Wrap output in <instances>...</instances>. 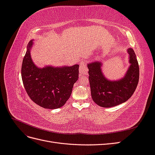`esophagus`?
Masks as SVG:
<instances>
[{"label": "esophagus", "instance_id": "34e87169", "mask_svg": "<svg viewBox=\"0 0 155 155\" xmlns=\"http://www.w3.org/2000/svg\"><path fill=\"white\" fill-rule=\"evenodd\" d=\"M87 62L85 60L81 61V62L80 63V64H79V66H80V67H79V72H80V74H87L88 68L87 67Z\"/></svg>", "mask_w": 155, "mask_h": 155}]
</instances>
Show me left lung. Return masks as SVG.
Instances as JSON below:
<instances>
[{
    "instance_id": "obj_1",
    "label": "left lung",
    "mask_w": 155,
    "mask_h": 155,
    "mask_svg": "<svg viewBox=\"0 0 155 155\" xmlns=\"http://www.w3.org/2000/svg\"><path fill=\"white\" fill-rule=\"evenodd\" d=\"M130 67L125 76L119 80L107 79L101 71V63H88L89 83L93 101L102 107L123 104L132 96L139 81V65L134 50L129 48Z\"/></svg>"
}]
</instances>
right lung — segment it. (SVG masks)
<instances>
[{"label": "right lung", "instance_id": "obj_1", "mask_svg": "<svg viewBox=\"0 0 155 155\" xmlns=\"http://www.w3.org/2000/svg\"><path fill=\"white\" fill-rule=\"evenodd\" d=\"M30 41L23 59L21 76L25 90L35 104L45 109H55L63 106L72 94L74 84L78 79L79 65L43 68L33 63Z\"/></svg>", "mask_w": 155, "mask_h": 155}]
</instances>
